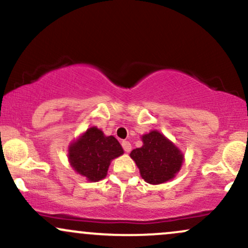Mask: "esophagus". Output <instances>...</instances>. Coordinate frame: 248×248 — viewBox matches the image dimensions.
Here are the masks:
<instances>
[{
    "label": "esophagus",
    "mask_w": 248,
    "mask_h": 248,
    "mask_svg": "<svg viewBox=\"0 0 248 248\" xmlns=\"http://www.w3.org/2000/svg\"><path fill=\"white\" fill-rule=\"evenodd\" d=\"M122 148H124V150L126 153H129L130 150H132V144H130L129 141H122Z\"/></svg>",
    "instance_id": "34e87169"
}]
</instances>
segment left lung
<instances>
[{
    "instance_id": "8db88e82",
    "label": "left lung",
    "mask_w": 248,
    "mask_h": 248,
    "mask_svg": "<svg viewBox=\"0 0 248 248\" xmlns=\"http://www.w3.org/2000/svg\"><path fill=\"white\" fill-rule=\"evenodd\" d=\"M142 142L143 146L130 153L141 177L149 184H161L175 177L184 160L181 150L158 130L144 134Z\"/></svg>"
}]
</instances>
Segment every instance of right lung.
I'll list each match as a JSON object with an SVG mask.
<instances>
[{
	"label": "right lung",
	"mask_w": 248,
	"mask_h": 248,
	"mask_svg": "<svg viewBox=\"0 0 248 248\" xmlns=\"http://www.w3.org/2000/svg\"><path fill=\"white\" fill-rule=\"evenodd\" d=\"M124 154L114 136H106L102 130L91 127L69 147V161L73 170L88 181L98 182L107 175L110 161Z\"/></svg>",
	"instance_id": "add662e5"
}]
</instances>
